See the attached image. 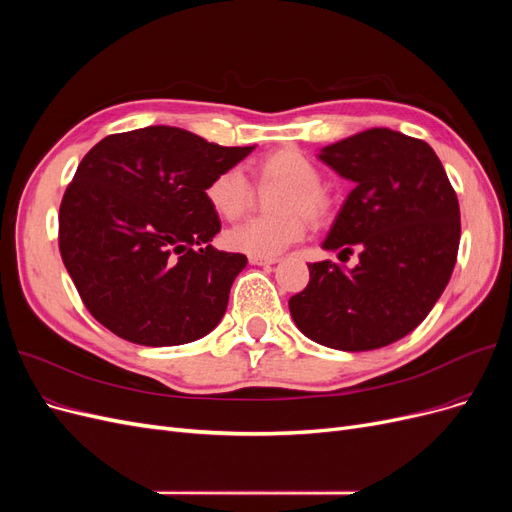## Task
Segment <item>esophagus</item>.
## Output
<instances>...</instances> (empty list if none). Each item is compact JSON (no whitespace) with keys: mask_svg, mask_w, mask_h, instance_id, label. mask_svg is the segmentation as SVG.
Returning <instances> with one entry per match:
<instances>
[{"mask_svg":"<svg viewBox=\"0 0 512 512\" xmlns=\"http://www.w3.org/2000/svg\"><path fill=\"white\" fill-rule=\"evenodd\" d=\"M250 262L252 265H260V267H271L277 262L275 256H250Z\"/></svg>","mask_w":512,"mask_h":512,"instance_id":"1","label":"esophagus"}]
</instances>
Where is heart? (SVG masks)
<instances>
[{
	"label": "heart",
	"instance_id": "b5f03b06",
	"mask_svg": "<svg viewBox=\"0 0 512 512\" xmlns=\"http://www.w3.org/2000/svg\"><path fill=\"white\" fill-rule=\"evenodd\" d=\"M260 183H284L275 196V215L252 218L228 230L226 241L250 256H275L301 241L307 232V214L322 222L331 213V196L322 188L318 164L301 149H275L256 162ZM205 200L222 220H239L254 203V188L239 168H224L205 185Z\"/></svg>",
	"mask_w": 512,
	"mask_h": 512
}]
</instances>
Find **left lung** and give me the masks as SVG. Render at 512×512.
Instances as JSON below:
<instances>
[{
	"instance_id": "8db88e82",
	"label": "left lung",
	"mask_w": 512,
	"mask_h": 512,
	"mask_svg": "<svg viewBox=\"0 0 512 512\" xmlns=\"http://www.w3.org/2000/svg\"><path fill=\"white\" fill-rule=\"evenodd\" d=\"M320 160L354 181L322 247L339 258L361 254L350 271L309 262V284L288 301L292 320L335 350L389 346L427 318L451 280L461 237L457 194L436 151L389 128L324 147Z\"/></svg>"
}]
</instances>
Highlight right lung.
<instances>
[{"mask_svg": "<svg viewBox=\"0 0 512 512\" xmlns=\"http://www.w3.org/2000/svg\"><path fill=\"white\" fill-rule=\"evenodd\" d=\"M252 149L170 126L89 149L61 198L59 252L102 327L141 346L188 344L218 327L247 258L209 243L222 224L205 185Z\"/></svg>", "mask_w": 512, "mask_h": 512, "instance_id": "obj_1", "label": "right lung"}]
</instances>
